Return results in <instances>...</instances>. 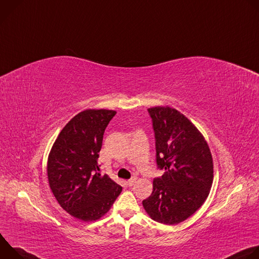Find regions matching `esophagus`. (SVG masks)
Listing matches in <instances>:
<instances>
[{"label": "esophagus", "mask_w": 259, "mask_h": 259, "mask_svg": "<svg viewBox=\"0 0 259 259\" xmlns=\"http://www.w3.org/2000/svg\"><path fill=\"white\" fill-rule=\"evenodd\" d=\"M136 179H137L136 177H132V178H130V179L128 180V182H127V183H128V186H129V187H132V186H133V184L135 183Z\"/></svg>", "instance_id": "esophagus-1"}]
</instances>
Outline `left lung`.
I'll list each match as a JSON object with an SVG mask.
<instances>
[{
    "label": "left lung",
    "mask_w": 259,
    "mask_h": 259,
    "mask_svg": "<svg viewBox=\"0 0 259 259\" xmlns=\"http://www.w3.org/2000/svg\"><path fill=\"white\" fill-rule=\"evenodd\" d=\"M156 138V161L165 172L153 182L152 195L142 201L152 219L177 225L206 201L213 182L209 146L196 126L169 106L147 109Z\"/></svg>",
    "instance_id": "8db88e82"
}]
</instances>
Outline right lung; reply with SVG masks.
<instances>
[{
	"instance_id": "1",
	"label": "right lung",
	"mask_w": 259,
	"mask_h": 259,
	"mask_svg": "<svg viewBox=\"0 0 259 259\" xmlns=\"http://www.w3.org/2000/svg\"><path fill=\"white\" fill-rule=\"evenodd\" d=\"M117 112L86 109L61 130L48 157L50 189L59 205L83 221L102 217L122 192V187L98 164L103 134Z\"/></svg>"
}]
</instances>
